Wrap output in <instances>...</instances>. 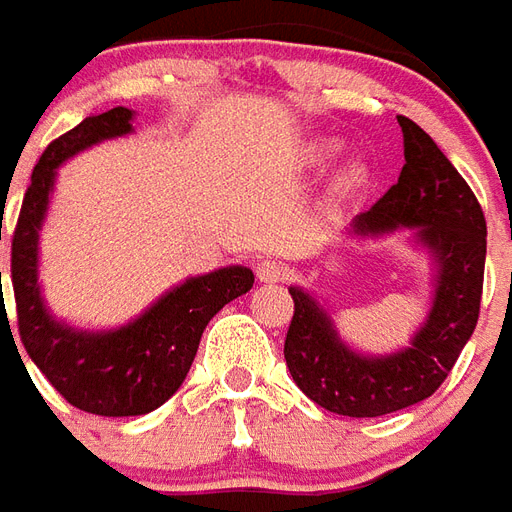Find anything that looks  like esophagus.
<instances>
[{
	"mask_svg": "<svg viewBox=\"0 0 512 512\" xmlns=\"http://www.w3.org/2000/svg\"><path fill=\"white\" fill-rule=\"evenodd\" d=\"M255 274L260 282H266V285H274V282H282L287 274V268L279 263V260H271V257H266V260H260L255 266Z\"/></svg>",
	"mask_w": 512,
	"mask_h": 512,
	"instance_id": "obj_1",
	"label": "esophagus"
}]
</instances>
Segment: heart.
<instances>
[{
	"label": "heart",
	"instance_id": "obj_1",
	"mask_svg": "<svg viewBox=\"0 0 512 512\" xmlns=\"http://www.w3.org/2000/svg\"><path fill=\"white\" fill-rule=\"evenodd\" d=\"M336 151H339V143H336V140H323V143L314 146V157H317V160H328ZM363 181H366V170H363L361 165H350V168L339 176V189H342V192H352V189L361 187Z\"/></svg>",
	"mask_w": 512,
	"mask_h": 512
}]
</instances>
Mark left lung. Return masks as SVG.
<instances>
[{"label": "left lung", "instance_id": "1", "mask_svg": "<svg viewBox=\"0 0 512 512\" xmlns=\"http://www.w3.org/2000/svg\"><path fill=\"white\" fill-rule=\"evenodd\" d=\"M404 168L369 211L352 222L355 236H382L396 227H418V241L437 263V285L426 323L410 347L391 355H361L339 339L328 312L301 287H290L293 320L285 361L295 385L328 412L347 418H380L429 399L478 325L486 217L475 192L437 143L407 116Z\"/></svg>", "mask_w": 512, "mask_h": 512}]
</instances>
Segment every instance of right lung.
Listing matches in <instances>:
<instances>
[{
	"label": "right lung",
	"instance_id": "right-lung-1",
	"mask_svg": "<svg viewBox=\"0 0 512 512\" xmlns=\"http://www.w3.org/2000/svg\"><path fill=\"white\" fill-rule=\"evenodd\" d=\"M127 132H132V111L119 105L48 143L32 170L10 257L18 333L29 358L73 407L105 418L146 415L162 407L187 377L208 320L255 285V274L244 266L192 276L116 331H75L51 317L37 285V241L56 168L78 151Z\"/></svg>",
	"mask_w": 512,
	"mask_h": 512
}]
</instances>
